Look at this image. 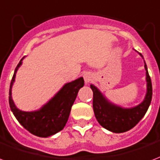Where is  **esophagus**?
I'll use <instances>...</instances> for the list:
<instances>
[{
	"mask_svg": "<svg viewBox=\"0 0 160 160\" xmlns=\"http://www.w3.org/2000/svg\"><path fill=\"white\" fill-rule=\"evenodd\" d=\"M83 78H84V81L86 83H88V82H89L90 80H91V74H90L89 72H86L83 75Z\"/></svg>",
	"mask_w": 160,
	"mask_h": 160,
	"instance_id": "obj_1",
	"label": "esophagus"
}]
</instances>
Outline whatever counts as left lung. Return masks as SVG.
<instances>
[{
	"label": "left lung",
	"mask_w": 160,
	"mask_h": 160,
	"mask_svg": "<svg viewBox=\"0 0 160 160\" xmlns=\"http://www.w3.org/2000/svg\"><path fill=\"white\" fill-rule=\"evenodd\" d=\"M140 56L142 57L141 54ZM144 67L146 70L147 93L143 101L136 107L126 109L112 104L108 101L106 98H104L101 92L93 84L90 85L93 93V112L98 122L104 128L112 132H125L135 127L146 114L152 100L153 88L147 65L145 64Z\"/></svg>",
	"instance_id": "left-lung-1"
}]
</instances>
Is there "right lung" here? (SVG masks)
Segmentation results:
<instances>
[{
    "mask_svg": "<svg viewBox=\"0 0 160 160\" xmlns=\"http://www.w3.org/2000/svg\"><path fill=\"white\" fill-rule=\"evenodd\" d=\"M22 59L17 66L11 81L9 89L10 108L17 120L26 130L37 137L47 138L64 128L79 89L84 85V80L82 78H79L75 81L66 83L40 110L32 112L22 111L16 107L12 98V87L15 81L17 71L22 65Z\"/></svg>",
    "mask_w": 160,
    "mask_h": 160,
    "instance_id": "1",
    "label": "right lung"
}]
</instances>
